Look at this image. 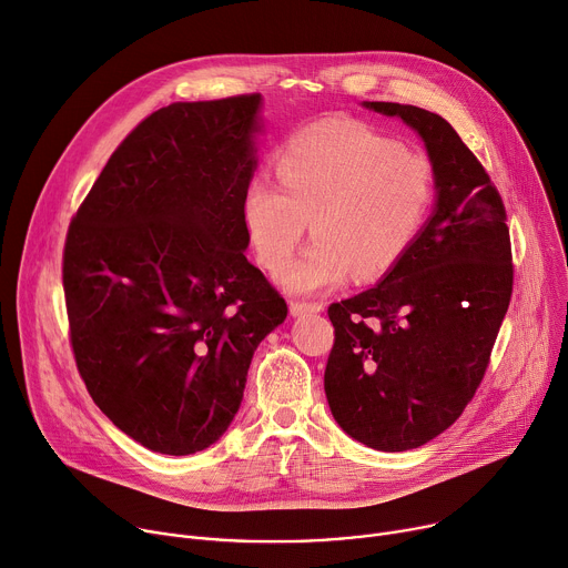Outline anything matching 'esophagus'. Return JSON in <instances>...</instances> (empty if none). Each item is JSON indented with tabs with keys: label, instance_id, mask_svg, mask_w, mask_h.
<instances>
[{
	"label": "esophagus",
	"instance_id": "esophagus-1",
	"mask_svg": "<svg viewBox=\"0 0 568 568\" xmlns=\"http://www.w3.org/2000/svg\"><path fill=\"white\" fill-rule=\"evenodd\" d=\"M322 311H324V303H320V301H311V303L292 301L290 303V313L294 317H298V315H315V313H322Z\"/></svg>",
	"mask_w": 568,
	"mask_h": 568
}]
</instances>
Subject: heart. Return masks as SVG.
<instances>
[{
    "label": "heart",
    "mask_w": 568,
    "mask_h": 568,
    "mask_svg": "<svg viewBox=\"0 0 568 568\" xmlns=\"http://www.w3.org/2000/svg\"><path fill=\"white\" fill-rule=\"evenodd\" d=\"M278 183L255 176L242 192V224L255 257L283 270L307 220L315 244L278 281L322 292L351 274L372 281L398 265L435 201V168L422 151L367 124L328 120L294 133L276 156Z\"/></svg>",
    "instance_id": "heart-1"
}]
</instances>
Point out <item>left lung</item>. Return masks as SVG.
<instances>
[{
    "mask_svg": "<svg viewBox=\"0 0 568 568\" xmlns=\"http://www.w3.org/2000/svg\"><path fill=\"white\" fill-rule=\"evenodd\" d=\"M365 106L422 135L437 205L378 285L331 303L335 342L324 389L346 435L396 453L435 439L474 398L511 298L514 267L503 199L455 129L409 104Z\"/></svg>",
    "mask_w": 568,
    "mask_h": 568,
    "instance_id": "1",
    "label": "left lung"
}]
</instances>
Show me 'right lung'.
Masks as SVG:
<instances>
[{"label": "right lung", "instance_id": "right-lung-1", "mask_svg": "<svg viewBox=\"0 0 568 568\" xmlns=\"http://www.w3.org/2000/svg\"><path fill=\"white\" fill-rule=\"evenodd\" d=\"M261 94L176 101L113 151L72 217L63 290L77 369L97 407L165 455L215 444L253 351L287 317L244 248Z\"/></svg>", "mask_w": 568, "mask_h": 568}]
</instances>
